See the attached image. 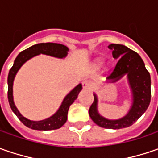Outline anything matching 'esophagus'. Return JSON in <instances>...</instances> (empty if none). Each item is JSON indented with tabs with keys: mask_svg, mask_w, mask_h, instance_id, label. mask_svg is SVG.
Instances as JSON below:
<instances>
[{
	"mask_svg": "<svg viewBox=\"0 0 158 158\" xmlns=\"http://www.w3.org/2000/svg\"><path fill=\"white\" fill-rule=\"evenodd\" d=\"M82 88L84 89H92V83L89 81H84L82 82Z\"/></svg>",
	"mask_w": 158,
	"mask_h": 158,
	"instance_id": "1",
	"label": "esophagus"
}]
</instances>
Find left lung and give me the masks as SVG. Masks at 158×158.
Returning a JSON list of instances; mask_svg holds the SVG:
<instances>
[{"mask_svg":"<svg viewBox=\"0 0 158 158\" xmlns=\"http://www.w3.org/2000/svg\"><path fill=\"white\" fill-rule=\"evenodd\" d=\"M108 47L112 49L113 58L119 59L114 69L107 76V80L115 82L124 75H127L133 93V105L125 117L116 120H110L98 114L97 110L98 98L94 94V101L89 109V114L95 123L101 127L119 129L134 124L149 107L151 97V81L149 71L146 69L143 60L137 52L123 45L112 44Z\"/></svg>","mask_w":158,"mask_h":158,"instance_id":"8db88e82","label":"left lung"}]
</instances>
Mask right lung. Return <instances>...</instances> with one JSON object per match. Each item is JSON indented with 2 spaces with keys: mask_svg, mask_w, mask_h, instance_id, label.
<instances>
[{
  "mask_svg": "<svg viewBox=\"0 0 158 158\" xmlns=\"http://www.w3.org/2000/svg\"><path fill=\"white\" fill-rule=\"evenodd\" d=\"M69 48L64 45L57 44V43H40L29 47L27 49L21 52L17 57L15 58L14 65L10 69L8 76V99L11 110L14 112L17 118L20 119L23 124L29 128L34 130L46 131L54 130L61 127L67 121L68 118V112L69 106L76 100L78 93L82 89V84H78L73 90H71L69 94L64 98L63 102L57 112H55L50 118L40 120V121H32L22 116L21 113L16 109L14 101H13V81L15 78V74L23 66V64L26 62L29 59L34 57L40 53L50 55L53 57L64 58L68 54Z\"/></svg>",
  "mask_w": 158,
  "mask_h": 158,
  "instance_id": "add662e5",
  "label": "right lung"
}]
</instances>
